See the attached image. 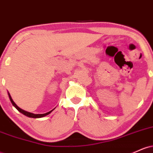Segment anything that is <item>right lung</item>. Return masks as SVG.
<instances>
[{
  "label": "right lung",
  "instance_id": "add662e5",
  "mask_svg": "<svg viewBox=\"0 0 153 153\" xmlns=\"http://www.w3.org/2000/svg\"><path fill=\"white\" fill-rule=\"evenodd\" d=\"M8 96H9V99L10 100V102L12 103V104H13V106L16 107V108L17 110L19 111H20L21 113H22L23 114L26 116V117H31V118H41V117H45V116L48 115L49 114H50L51 112L54 109H52V111H50L47 112V113H45V114H32V113H30V112H28V111H26L22 109V108H20L19 107L17 106L16 104L14 103V101H13V99H12L11 96H10V95L9 94V93H8Z\"/></svg>",
  "mask_w": 153,
  "mask_h": 153
}]
</instances>
